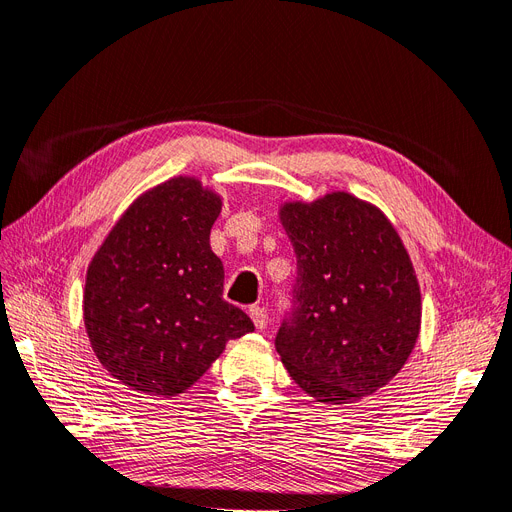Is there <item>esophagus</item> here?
Returning a JSON list of instances; mask_svg holds the SVG:
<instances>
[{
  "instance_id": "34e87169",
  "label": "esophagus",
  "mask_w": 512,
  "mask_h": 512,
  "mask_svg": "<svg viewBox=\"0 0 512 512\" xmlns=\"http://www.w3.org/2000/svg\"><path fill=\"white\" fill-rule=\"evenodd\" d=\"M250 317L256 325V330H264V327H267V323H269V313H267V309H262V306H252Z\"/></svg>"
}]
</instances>
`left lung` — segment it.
<instances>
[{
	"mask_svg": "<svg viewBox=\"0 0 512 512\" xmlns=\"http://www.w3.org/2000/svg\"><path fill=\"white\" fill-rule=\"evenodd\" d=\"M298 262L294 311L275 338L292 380L321 403H353L391 382L422 323L414 264L386 214L346 191L283 201Z\"/></svg>",
	"mask_w": 512,
	"mask_h": 512,
	"instance_id": "1",
	"label": "left lung"
}]
</instances>
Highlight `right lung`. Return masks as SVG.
Here are the masks:
<instances>
[{
  "label": "right lung",
  "mask_w": 512,
  "mask_h": 512,
  "mask_svg": "<svg viewBox=\"0 0 512 512\" xmlns=\"http://www.w3.org/2000/svg\"><path fill=\"white\" fill-rule=\"evenodd\" d=\"M222 197L174 176L132 201L96 250L84 290L92 351L130 391L185 393L252 319L222 300L224 269L210 248Z\"/></svg>",
  "instance_id": "right-lung-1"
}]
</instances>
